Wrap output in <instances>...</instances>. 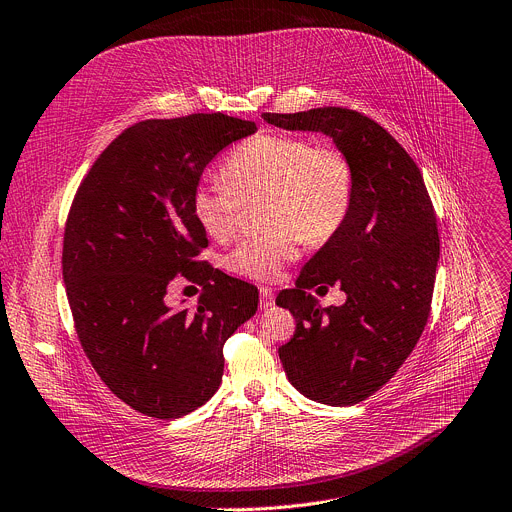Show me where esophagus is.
Returning a JSON list of instances; mask_svg holds the SVG:
<instances>
[{
	"mask_svg": "<svg viewBox=\"0 0 512 512\" xmlns=\"http://www.w3.org/2000/svg\"><path fill=\"white\" fill-rule=\"evenodd\" d=\"M259 296H261V308L263 310H267L269 306H273V290H269V288H261L259 290Z\"/></svg>",
	"mask_w": 512,
	"mask_h": 512,
	"instance_id": "obj_1",
	"label": "esophagus"
}]
</instances>
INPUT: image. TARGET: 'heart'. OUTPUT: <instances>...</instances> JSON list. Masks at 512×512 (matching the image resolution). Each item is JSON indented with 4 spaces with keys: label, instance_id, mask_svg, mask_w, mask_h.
I'll return each mask as SVG.
<instances>
[{
    "label": "heart",
    "instance_id": "1",
    "mask_svg": "<svg viewBox=\"0 0 512 512\" xmlns=\"http://www.w3.org/2000/svg\"><path fill=\"white\" fill-rule=\"evenodd\" d=\"M224 176L204 177L192 192L190 210L212 239H228L245 204L265 200L269 226L232 247L224 265L249 280H275L300 257V247L333 239L353 204V167L335 145L294 132H259L224 161Z\"/></svg>",
    "mask_w": 512,
    "mask_h": 512
}]
</instances>
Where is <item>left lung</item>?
I'll return each mask as SVG.
<instances>
[{
	"mask_svg": "<svg viewBox=\"0 0 512 512\" xmlns=\"http://www.w3.org/2000/svg\"><path fill=\"white\" fill-rule=\"evenodd\" d=\"M263 120L331 136L353 167L345 224L275 300L296 318L294 337L277 349L292 386L353 406L390 382L425 331L439 261L433 202L412 157L361 112L329 106ZM318 283H339L348 302L320 309L305 292Z\"/></svg>",
	"mask_w": 512,
	"mask_h": 512,
	"instance_id": "1",
	"label": "left lung"
}]
</instances>
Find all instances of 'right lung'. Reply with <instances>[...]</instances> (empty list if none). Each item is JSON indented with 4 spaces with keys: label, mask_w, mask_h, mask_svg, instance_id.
I'll list each match as a JSON object with an SVG mask.
<instances>
[{
    "label": "right lung",
    "mask_w": 512,
    "mask_h": 512,
    "mask_svg": "<svg viewBox=\"0 0 512 512\" xmlns=\"http://www.w3.org/2000/svg\"><path fill=\"white\" fill-rule=\"evenodd\" d=\"M255 130L222 112L136 122L73 198L63 282L75 331L102 382L136 412L169 421L206 404L226 339L257 310L255 286L196 259L208 239L190 210L206 165ZM177 274L205 286L196 311L164 304Z\"/></svg>",
    "instance_id": "right-lung-1"
}]
</instances>
